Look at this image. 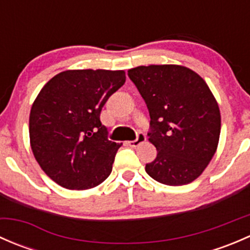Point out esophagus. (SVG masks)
Wrapping results in <instances>:
<instances>
[{"mask_svg": "<svg viewBox=\"0 0 250 250\" xmlns=\"http://www.w3.org/2000/svg\"><path fill=\"white\" fill-rule=\"evenodd\" d=\"M146 141V137L145 134H143V133H139L137 137V139L135 140H132V141H128V145L132 146V147H137V146H139L140 144L145 143Z\"/></svg>", "mask_w": 250, "mask_h": 250, "instance_id": "obj_1", "label": "esophagus"}]
</instances>
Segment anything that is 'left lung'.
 I'll return each instance as SVG.
<instances>
[{"label": "left lung", "mask_w": 250, "mask_h": 250, "mask_svg": "<svg viewBox=\"0 0 250 250\" xmlns=\"http://www.w3.org/2000/svg\"><path fill=\"white\" fill-rule=\"evenodd\" d=\"M150 113L148 141L157 157L145 170L169 186L192 183L213 158L220 137L219 105L206 81L181 65L128 70Z\"/></svg>", "instance_id": "1"}]
</instances>
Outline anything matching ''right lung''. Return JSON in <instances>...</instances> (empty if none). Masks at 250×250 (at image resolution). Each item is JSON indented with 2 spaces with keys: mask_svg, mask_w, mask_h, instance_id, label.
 I'll return each mask as SVG.
<instances>
[{
  "mask_svg": "<svg viewBox=\"0 0 250 250\" xmlns=\"http://www.w3.org/2000/svg\"><path fill=\"white\" fill-rule=\"evenodd\" d=\"M125 82L123 70H66L39 93L30 111V145L58 185L88 190L110 175L122 144L107 140L100 112Z\"/></svg>",
  "mask_w": 250,
  "mask_h": 250,
  "instance_id": "1",
  "label": "right lung"
}]
</instances>
